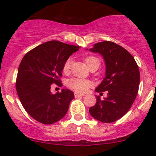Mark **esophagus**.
Listing matches in <instances>:
<instances>
[{
  "instance_id": "obj_1",
  "label": "esophagus",
  "mask_w": 156,
  "mask_h": 156,
  "mask_svg": "<svg viewBox=\"0 0 156 156\" xmlns=\"http://www.w3.org/2000/svg\"><path fill=\"white\" fill-rule=\"evenodd\" d=\"M74 95H75V98L81 97V96H84V94H80V93H74Z\"/></svg>"
}]
</instances>
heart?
Returning a JSON list of instances; mask_svg holds the SVG:
<instances>
[{"instance_id":"1","label":"heart","mask_w":156,"mask_h":156,"mask_svg":"<svg viewBox=\"0 0 156 156\" xmlns=\"http://www.w3.org/2000/svg\"><path fill=\"white\" fill-rule=\"evenodd\" d=\"M94 61H99V60L95 57H87L85 58V62H86L88 66ZM71 63L72 60L70 59H69V60H67L65 62L63 67V73H68L70 69ZM90 85L91 83L88 80L81 79V78H70L67 81V86L70 89L73 90L76 92H78V93H85V92H87L88 90V89H89L90 87Z\"/></svg>"}]
</instances>
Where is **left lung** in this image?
I'll return each mask as SVG.
<instances>
[{
    "label": "left lung",
    "instance_id": "obj_1",
    "mask_svg": "<svg viewBox=\"0 0 156 156\" xmlns=\"http://www.w3.org/2000/svg\"><path fill=\"white\" fill-rule=\"evenodd\" d=\"M90 51L100 54L105 60V77L95 90L100 93L108 91V96L101 100L96 96V105L89 112L100 122H115L129 111L137 96L140 84L138 66L128 51L113 42H97Z\"/></svg>",
    "mask_w": 156,
    "mask_h": 156
}]
</instances>
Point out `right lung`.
Returning a JSON list of instances; mask_svg holds the SVG:
<instances>
[{
  "instance_id": "add662e5",
  "label": "right lung",
  "mask_w": 156,
  "mask_h": 156,
  "mask_svg": "<svg viewBox=\"0 0 156 156\" xmlns=\"http://www.w3.org/2000/svg\"><path fill=\"white\" fill-rule=\"evenodd\" d=\"M80 46L52 40L27 52L18 69L16 87L22 106L34 119L43 124H53L67 113L75 96L73 91L62 89L52 94L51 86L61 87L59 79L65 62Z\"/></svg>"
}]
</instances>
